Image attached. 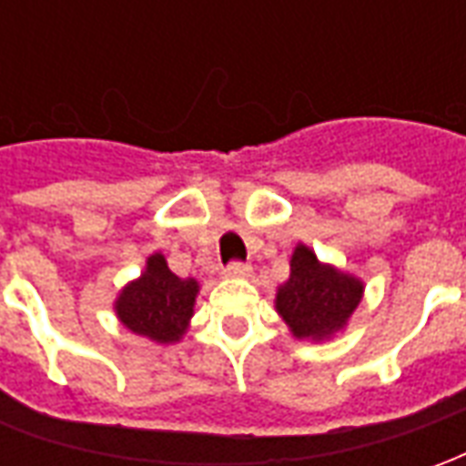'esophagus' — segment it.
<instances>
[{
    "label": "esophagus",
    "mask_w": 466,
    "mask_h": 466,
    "mask_svg": "<svg viewBox=\"0 0 466 466\" xmlns=\"http://www.w3.org/2000/svg\"><path fill=\"white\" fill-rule=\"evenodd\" d=\"M224 277H244V274L249 272V264L239 262V259H232L229 264H224Z\"/></svg>",
    "instance_id": "esophagus-1"
}]
</instances>
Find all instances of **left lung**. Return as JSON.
<instances>
[{"mask_svg": "<svg viewBox=\"0 0 466 466\" xmlns=\"http://www.w3.org/2000/svg\"><path fill=\"white\" fill-rule=\"evenodd\" d=\"M360 279L319 264L317 254L297 247L292 274L277 292V309L299 339H324L342 329L361 299Z\"/></svg>", "mask_w": 466, "mask_h": 466, "instance_id": "8db88e82", "label": "left lung"}]
</instances>
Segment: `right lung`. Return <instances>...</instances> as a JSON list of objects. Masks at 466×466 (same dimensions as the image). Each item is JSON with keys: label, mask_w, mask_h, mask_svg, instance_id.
<instances>
[{"label": "right lung", "mask_w": 466, "mask_h": 466, "mask_svg": "<svg viewBox=\"0 0 466 466\" xmlns=\"http://www.w3.org/2000/svg\"><path fill=\"white\" fill-rule=\"evenodd\" d=\"M199 287L194 279H179L162 254L147 259V272L116 299V314L127 329L154 342H177L192 317Z\"/></svg>", "instance_id": "right-lung-1"}]
</instances>
